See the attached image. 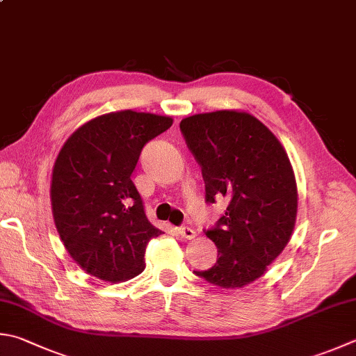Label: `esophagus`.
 Returning a JSON list of instances; mask_svg holds the SVG:
<instances>
[{"label": "esophagus", "instance_id": "esophagus-1", "mask_svg": "<svg viewBox=\"0 0 356 356\" xmlns=\"http://www.w3.org/2000/svg\"><path fill=\"white\" fill-rule=\"evenodd\" d=\"M177 232H178V236H181L183 238H187V240H192V238H195V231L193 229H191V227H187V226H181V227H177Z\"/></svg>", "mask_w": 356, "mask_h": 356}]
</instances>
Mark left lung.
I'll return each instance as SVG.
<instances>
[{
	"label": "left lung",
	"instance_id": "1",
	"mask_svg": "<svg viewBox=\"0 0 356 356\" xmlns=\"http://www.w3.org/2000/svg\"><path fill=\"white\" fill-rule=\"evenodd\" d=\"M179 129L201 165L206 201L229 204L206 236L218 259L197 276L234 290L264 276L291 238L298 217V184L279 139L248 111L220 110L181 120Z\"/></svg>",
	"mask_w": 356,
	"mask_h": 356
}]
</instances>
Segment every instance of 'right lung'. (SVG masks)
I'll return each mask as SVG.
<instances>
[{
	"label": "right lung",
	"mask_w": 356,
	"mask_h": 356,
	"mask_svg": "<svg viewBox=\"0 0 356 356\" xmlns=\"http://www.w3.org/2000/svg\"><path fill=\"white\" fill-rule=\"evenodd\" d=\"M173 119L133 110L88 120L66 139L52 167L51 207L72 260L105 282L144 271L145 246L161 232L131 181L143 147Z\"/></svg>",
	"instance_id": "1"
}]
</instances>
